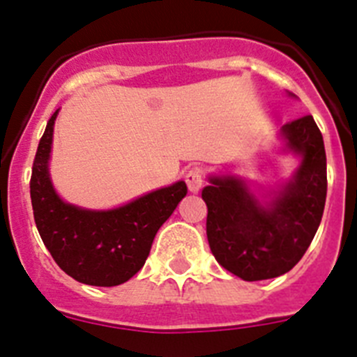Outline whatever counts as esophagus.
<instances>
[{"instance_id": "esophagus-1", "label": "esophagus", "mask_w": 357, "mask_h": 357, "mask_svg": "<svg viewBox=\"0 0 357 357\" xmlns=\"http://www.w3.org/2000/svg\"><path fill=\"white\" fill-rule=\"evenodd\" d=\"M185 181L186 186H188V190L197 194V192L201 190L202 183H204V176H202L201 169H197V167H195V169H190V171L185 174Z\"/></svg>"}]
</instances>
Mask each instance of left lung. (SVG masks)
Wrapping results in <instances>:
<instances>
[{"label":"left lung","mask_w":357,"mask_h":357,"mask_svg":"<svg viewBox=\"0 0 357 357\" xmlns=\"http://www.w3.org/2000/svg\"><path fill=\"white\" fill-rule=\"evenodd\" d=\"M294 96V94H291ZM282 151L301 158L290 179L256 197L245 179L208 176L206 234L215 259L243 281L287 274L303 258L322 220L327 194L324 139L311 115L281 128Z\"/></svg>","instance_id":"left-lung-1"}]
</instances>
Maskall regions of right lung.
<instances>
[{
	"label": "right lung",
	"mask_w": 357,
	"mask_h": 357,
	"mask_svg": "<svg viewBox=\"0 0 357 357\" xmlns=\"http://www.w3.org/2000/svg\"><path fill=\"white\" fill-rule=\"evenodd\" d=\"M59 110L38 142L30 181L35 224L56 265L91 287H117L146 263L156 233L186 195L185 181L158 188L114 210H86L63 201L50 176Z\"/></svg>",
	"instance_id": "add662e5"
}]
</instances>
